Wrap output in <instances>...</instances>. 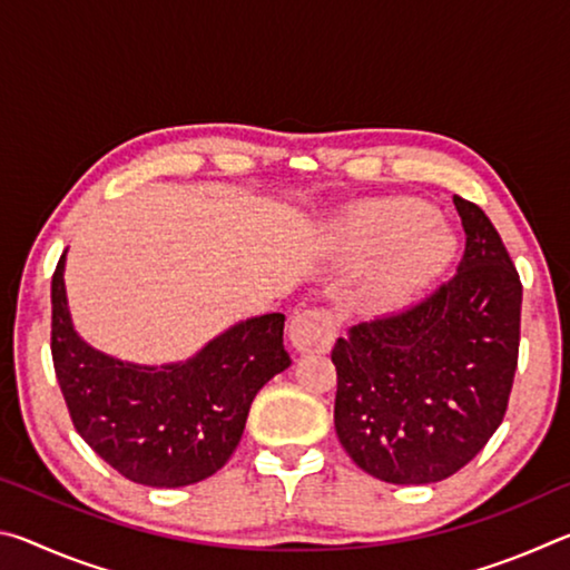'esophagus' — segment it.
<instances>
[{
  "label": "esophagus",
  "mask_w": 570,
  "mask_h": 570,
  "mask_svg": "<svg viewBox=\"0 0 570 570\" xmlns=\"http://www.w3.org/2000/svg\"><path fill=\"white\" fill-rule=\"evenodd\" d=\"M288 340L298 352H326L336 340V324L326 308H304L288 324Z\"/></svg>",
  "instance_id": "34e87169"
}]
</instances>
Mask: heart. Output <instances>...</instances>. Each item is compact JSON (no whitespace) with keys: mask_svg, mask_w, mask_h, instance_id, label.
Wrapping results in <instances>:
<instances>
[{"mask_svg":"<svg viewBox=\"0 0 570 570\" xmlns=\"http://www.w3.org/2000/svg\"><path fill=\"white\" fill-rule=\"evenodd\" d=\"M334 240L350 262H372L366 288L374 302L394 304L445 272L455 238L432 220V208L414 198L364 200L334 228Z\"/></svg>","mask_w":570,"mask_h":570,"instance_id":"1","label":"heart"}]
</instances>
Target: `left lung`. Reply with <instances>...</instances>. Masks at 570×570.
<instances>
[{
  "label": "left lung",
  "mask_w": 570,
  "mask_h": 570,
  "mask_svg": "<svg viewBox=\"0 0 570 570\" xmlns=\"http://www.w3.org/2000/svg\"><path fill=\"white\" fill-rule=\"evenodd\" d=\"M458 274L407 312L356 324L332 350L334 428L372 478L428 485L485 448L505 417L523 286L495 226L455 196Z\"/></svg>",
  "instance_id": "8db88e82"
}]
</instances>
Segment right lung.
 Returning <instances> with one entry per match:
<instances>
[{"label":"right lung","mask_w":570,"mask_h":570,"mask_svg":"<svg viewBox=\"0 0 570 570\" xmlns=\"http://www.w3.org/2000/svg\"><path fill=\"white\" fill-rule=\"evenodd\" d=\"M65 256L52 276V362L80 438L132 482L183 488L234 455L256 392L284 372V314L250 316L186 362L132 364L75 332Z\"/></svg>","instance_id":"1"}]
</instances>
